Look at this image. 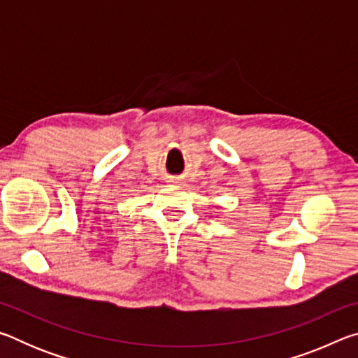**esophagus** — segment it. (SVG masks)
<instances>
[{
    "label": "esophagus",
    "mask_w": 358,
    "mask_h": 358,
    "mask_svg": "<svg viewBox=\"0 0 358 358\" xmlns=\"http://www.w3.org/2000/svg\"><path fill=\"white\" fill-rule=\"evenodd\" d=\"M172 183H173V185H178V186H180V185H183V183H181L180 180H172Z\"/></svg>",
    "instance_id": "1"
}]
</instances>
